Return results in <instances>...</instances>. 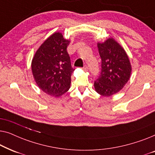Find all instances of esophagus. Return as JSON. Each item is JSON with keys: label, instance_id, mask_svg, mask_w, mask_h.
I'll use <instances>...</instances> for the list:
<instances>
[{"label": "esophagus", "instance_id": "34e87169", "mask_svg": "<svg viewBox=\"0 0 155 155\" xmlns=\"http://www.w3.org/2000/svg\"><path fill=\"white\" fill-rule=\"evenodd\" d=\"M82 69H83L84 71H87V70H88V67L87 66V65H84V67L82 68Z\"/></svg>", "mask_w": 155, "mask_h": 155}]
</instances>
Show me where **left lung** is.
Returning <instances> with one entry per match:
<instances>
[{
    "instance_id": "1",
    "label": "left lung",
    "mask_w": 155,
    "mask_h": 155,
    "mask_svg": "<svg viewBox=\"0 0 155 155\" xmlns=\"http://www.w3.org/2000/svg\"><path fill=\"white\" fill-rule=\"evenodd\" d=\"M101 71L94 81L95 91L103 97H110L122 90L130 78L132 67L124 48L114 38L98 42Z\"/></svg>"
}]
</instances>
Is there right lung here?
<instances>
[{"label": "right lung", "mask_w": 155, "mask_h": 155, "mask_svg": "<svg viewBox=\"0 0 155 155\" xmlns=\"http://www.w3.org/2000/svg\"><path fill=\"white\" fill-rule=\"evenodd\" d=\"M70 42L62 33L55 32L39 46L31 61V72L37 86L52 97L62 96L71 87L75 69L67 52Z\"/></svg>", "instance_id": "1"}]
</instances>
